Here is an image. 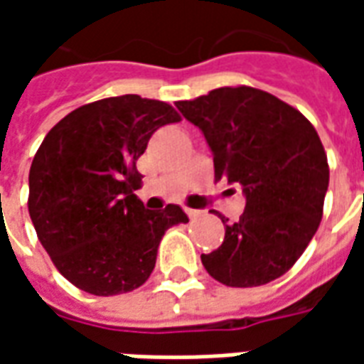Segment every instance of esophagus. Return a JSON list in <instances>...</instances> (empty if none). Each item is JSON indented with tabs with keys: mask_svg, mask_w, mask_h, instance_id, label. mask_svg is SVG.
Masks as SVG:
<instances>
[{
	"mask_svg": "<svg viewBox=\"0 0 364 364\" xmlns=\"http://www.w3.org/2000/svg\"><path fill=\"white\" fill-rule=\"evenodd\" d=\"M185 213H187V216H189L191 220H195V218L200 216V210H197V208H185Z\"/></svg>",
	"mask_w": 364,
	"mask_h": 364,
	"instance_id": "34e87169",
	"label": "esophagus"
}]
</instances>
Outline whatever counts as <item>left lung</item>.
Segmentation results:
<instances>
[{
    "label": "left lung",
    "instance_id": "obj_1",
    "mask_svg": "<svg viewBox=\"0 0 364 364\" xmlns=\"http://www.w3.org/2000/svg\"><path fill=\"white\" fill-rule=\"evenodd\" d=\"M177 109L214 154V179L242 185L245 210L226 224L218 250L203 253L208 274L226 287H261L304 253L320 226L329 183L326 150L312 122L267 91L218 87Z\"/></svg>",
    "mask_w": 364,
    "mask_h": 364
}]
</instances>
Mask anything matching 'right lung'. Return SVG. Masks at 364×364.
I'll return each instance as SVG.
<instances>
[{
    "label": "right lung",
    "mask_w": 364,
    "mask_h": 364,
    "mask_svg": "<svg viewBox=\"0 0 364 364\" xmlns=\"http://www.w3.org/2000/svg\"><path fill=\"white\" fill-rule=\"evenodd\" d=\"M173 107L140 95L107 97L66 114L35 154L28 214L52 263L77 289L112 296L142 287L167 228L189 222L177 205L148 210L136 159Z\"/></svg>",
    "instance_id": "obj_1"
}]
</instances>
